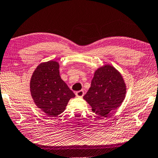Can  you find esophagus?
Returning a JSON list of instances; mask_svg holds the SVG:
<instances>
[{
	"label": "esophagus",
	"mask_w": 158,
	"mask_h": 158,
	"mask_svg": "<svg viewBox=\"0 0 158 158\" xmlns=\"http://www.w3.org/2000/svg\"><path fill=\"white\" fill-rule=\"evenodd\" d=\"M75 94H76V96L77 97H79V98H82L84 96V91L83 90H80V91H77Z\"/></svg>",
	"instance_id": "esophagus-1"
}]
</instances>
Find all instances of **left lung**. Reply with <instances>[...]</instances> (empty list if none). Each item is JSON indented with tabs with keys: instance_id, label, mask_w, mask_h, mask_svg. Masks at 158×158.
<instances>
[{
	"instance_id": "obj_1",
	"label": "left lung",
	"mask_w": 158,
	"mask_h": 158,
	"mask_svg": "<svg viewBox=\"0 0 158 158\" xmlns=\"http://www.w3.org/2000/svg\"><path fill=\"white\" fill-rule=\"evenodd\" d=\"M126 94V85L120 73L110 65H104L94 73L91 87L83 96L94 112L106 115L122 104Z\"/></svg>"
}]
</instances>
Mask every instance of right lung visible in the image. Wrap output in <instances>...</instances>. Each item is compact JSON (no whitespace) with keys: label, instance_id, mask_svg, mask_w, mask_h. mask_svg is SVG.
Listing matches in <instances>:
<instances>
[{"label":"right lung","instance_id":"obj_1","mask_svg":"<svg viewBox=\"0 0 158 158\" xmlns=\"http://www.w3.org/2000/svg\"><path fill=\"white\" fill-rule=\"evenodd\" d=\"M30 91L38 108L49 117H55L64 111L74 93L62 80L59 64L50 60L38 66L31 76Z\"/></svg>","mask_w":158,"mask_h":158}]
</instances>
